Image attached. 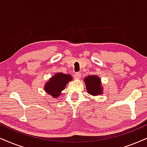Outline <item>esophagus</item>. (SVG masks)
<instances>
[{
  "instance_id": "1",
  "label": "esophagus",
  "mask_w": 147,
  "mask_h": 147,
  "mask_svg": "<svg viewBox=\"0 0 147 147\" xmlns=\"http://www.w3.org/2000/svg\"><path fill=\"white\" fill-rule=\"evenodd\" d=\"M81 77V72H76L75 75V79H79Z\"/></svg>"
}]
</instances>
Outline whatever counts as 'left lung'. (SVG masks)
<instances>
[{
    "instance_id": "8db88e82",
    "label": "left lung",
    "mask_w": 147,
    "mask_h": 147,
    "mask_svg": "<svg viewBox=\"0 0 147 147\" xmlns=\"http://www.w3.org/2000/svg\"><path fill=\"white\" fill-rule=\"evenodd\" d=\"M84 82L88 94L94 96L102 94L103 90L101 81L97 75H90L85 77Z\"/></svg>"
}]
</instances>
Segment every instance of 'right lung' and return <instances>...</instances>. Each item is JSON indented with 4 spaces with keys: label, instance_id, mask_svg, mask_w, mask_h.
Masks as SVG:
<instances>
[{
    "label": "right lung",
    "instance_id": "obj_1",
    "mask_svg": "<svg viewBox=\"0 0 147 147\" xmlns=\"http://www.w3.org/2000/svg\"><path fill=\"white\" fill-rule=\"evenodd\" d=\"M72 79L71 75L58 72L55 74L54 76L45 83L44 90L52 97L57 98L60 96L61 92L64 90L66 84L72 81Z\"/></svg>",
    "mask_w": 147,
    "mask_h": 147
}]
</instances>
